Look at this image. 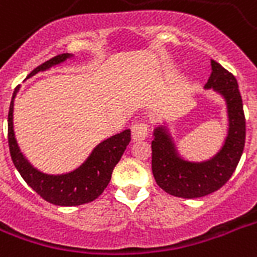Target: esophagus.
Wrapping results in <instances>:
<instances>
[{
    "mask_svg": "<svg viewBox=\"0 0 257 257\" xmlns=\"http://www.w3.org/2000/svg\"><path fill=\"white\" fill-rule=\"evenodd\" d=\"M148 137V124L147 122H139L132 126V139L133 142H143Z\"/></svg>",
    "mask_w": 257,
    "mask_h": 257,
    "instance_id": "1",
    "label": "esophagus"
}]
</instances>
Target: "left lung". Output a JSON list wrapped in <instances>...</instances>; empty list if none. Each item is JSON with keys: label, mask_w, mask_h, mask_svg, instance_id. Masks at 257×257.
<instances>
[{"label": "left lung", "mask_w": 257, "mask_h": 257, "mask_svg": "<svg viewBox=\"0 0 257 257\" xmlns=\"http://www.w3.org/2000/svg\"><path fill=\"white\" fill-rule=\"evenodd\" d=\"M211 74L205 90H213L225 103L226 135L222 146L209 159L190 160L182 155L170 122L155 126L152 172L159 187L181 198H199L221 189L229 181L245 144V117L236 78L211 60Z\"/></svg>", "instance_id": "obj_1"}]
</instances>
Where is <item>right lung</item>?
Instances as JSON below:
<instances>
[{
  "label": "right lung",
  "instance_id": "1",
  "mask_svg": "<svg viewBox=\"0 0 257 257\" xmlns=\"http://www.w3.org/2000/svg\"><path fill=\"white\" fill-rule=\"evenodd\" d=\"M74 59L72 54H62L47 60L46 63L33 70L27 79L44 72L59 64ZM19 93L16 89L12 97L9 114H8V142L9 150L15 167L27 182V185L36 191L47 202L54 203L58 206H78L83 203L91 202L97 199L103 190L106 189L111 179V172L115 164L118 163L121 156L126 150L131 142V129L115 133L99 142L94 147L89 156L76 168L62 174H48L40 171L33 166L20 150L19 143L16 139L15 124H13V111H15V99Z\"/></svg>",
  "mask_w": 257,
  "mask_h": 257
}]
</instances>
